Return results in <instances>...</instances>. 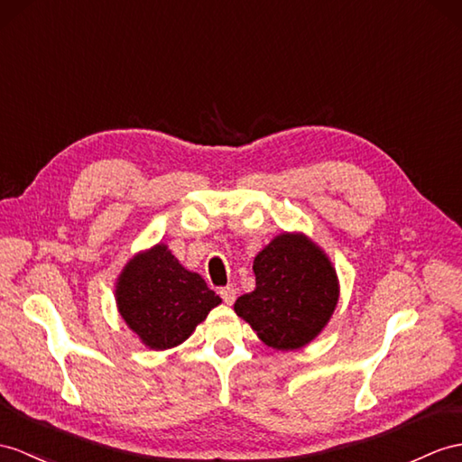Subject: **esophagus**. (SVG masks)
Here are the masks:
<instances>
[{"mask_svg": "<svg viewBox=\"0 0 462 462\" xmlns=\"http://www.w3.org/2000/svg\"><path fill=\"white\" fill-rule=\"evenodd\" d=\"M237 294H239V291H237V288H235L233 284H229V286H225V288L219 290V296L223 298L225 303H227V306H231V303H233L235 300H237Z\"/></svg>", "mask_w": 462, "mask_h": 462, "instance_id": "1", "label": "esophagus"}]
</instances>
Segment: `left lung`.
I'll return each mask as SVG.
<instances>
[{"label": "left lung", "instance_id": "left-lung-1", "mask_svg": "<svg viewBox=\"0 0 462 462\" xmlns=\"http://www.w3.org/2000/svg\"><path fill=\"white\" fill-rule=\"evenodd\" d=\"M256 288L235 301V313L276 351L316 339L339 301V280L319 246L301 233H282L254 256Z\"/></svg>", "mask_w": 462, "mask_h": 462}]
</instances>
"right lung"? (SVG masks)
<instances>
[{
  "label": "right lung",
  "mask_w": 462,
  "mask_h": 462,
  "mask_svg": "<svg viewBox=\"0 0 462 462\" xmlns=\"http://www.w3.org/2000/svg\"><path fill=\"white\" fill-rule=\"evenodd\" d=\"M121 318L154 351L184 343L221 298L159 243L134 254L116 284Z\"/></svg>",
  "instance_id": "add662e5"
}]
</instances>
